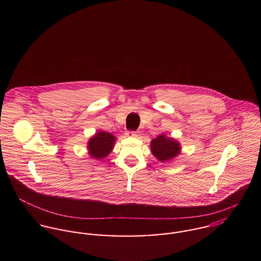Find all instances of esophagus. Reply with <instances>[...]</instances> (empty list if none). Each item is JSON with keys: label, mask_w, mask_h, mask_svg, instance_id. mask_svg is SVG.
<instances>
[{"label": "esophagus", "mask_w": 261, "mask_h": 261, "mask_svg": "<svg viewBox=\"0 0 261 261\" xmlns=\"http://www.w3.org/2000/svg\"><path fill=\"white\" fill-rule=\"evenodd\" d=\"M126 136H128V137H135V136H137V133L135 131L129 130V131L126 132Z\"/></svg>", "instance_id": "34e87169"}]
</instances>
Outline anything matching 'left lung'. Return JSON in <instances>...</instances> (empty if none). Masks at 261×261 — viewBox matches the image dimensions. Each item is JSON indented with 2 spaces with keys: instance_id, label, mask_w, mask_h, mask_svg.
I'll return each instance as SVG.
<instances>
[{
  "instance_id": "left-lung-1",
  "label": "left lung",
  "mask_w": 261,
  "mask_h": 261,
  "mask_svg": "<svg viewBox=\"0 0 261 261\" xmlns=\"http://www.w3.org/2000/svg\"><path fill=\"white\" fill-rule=\"evenodd\" d=\"M153 155L161 162L173 159L179 153V143L173 138H167L165 135H159L151 142Z\"/></svg>"
}]
</instances>
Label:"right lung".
Here are the masks:
<instances>
[{
  "instance_id": "obj_1",
  "label": "right lung",
  "mask_w": 261,
  "mask_h": 261,
  "mask_svg": "<svg viewBox=\"0 0 261 261\" xmlns=\"http://www.w3.org/2000/svg\"><path fill=\"white\" fill-rule=\"evenodd\" d=\"M116 141V137L110 133L100 131L95 136H93L88 144L89 152L92 157L95 159H103L105 158L113 150L114 143Z\"/></svg>"
}]
</instances>
